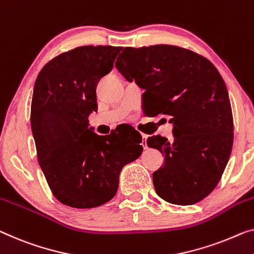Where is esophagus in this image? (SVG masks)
I'll return each instance as SVG.
<instances>
[{
    "label": "esophagus",
    "instance_id": "34e87169",
    "mask_svg": "<svg viewBox=\"0 0 254 254\" xmlns=\"http://www.w3.org/2000/svg\"><path fill=\"white\" fill-rule=\"evenodd\" d=\"M141 145L143 146V148H145V149L148 148V146H147V135L146 134H142V142H141Z\"/></svg>",
    "mask_w": 254,
    "mask_h": 254
}]
</instances>
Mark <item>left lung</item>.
<instances>
[{
  "mask_svg": "<svg viewBox=\"0 0 254 254\" xmlns=\"http://www.w3.org/2000/svg\"><path fill=\"white\" fill-rule=\"evenodd\" d=\"M128 82H135L151 116H170L173 140L153 135L150 148L164 156L153 173L161 198L191 205L217 186L233 148V114L228 91L213 64L175 45L126 48L115 63Z\"/></svg>",
  "mask_w": 254,
  "mask_h": 254,
  "instance_id": "1",
  "label": "left lung"
}]
</instances>
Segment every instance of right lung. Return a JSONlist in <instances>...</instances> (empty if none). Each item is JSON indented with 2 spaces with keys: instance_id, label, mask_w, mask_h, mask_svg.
Wrapping results in <instances>:
<instances>
[{
  "instance_id": "obj_1",
  "label": "right lung",
  "mask_w": 254,
  "mask_h": 254,
  "mask_svg": "<svg viewBox=\"0 0 254 254\" xmlns=\"http://www.w3.org/2000/svg\"><path fill=\"white\" fill-rule=\"evenodd\" d=\"M121 50L76 48L49 62L35 81L30 126L37 158L56 198L65 205L90 209L107 203L116 194L122 169L142 153L134 128L98 135L89 127V115L98 109V82L111 73Z\"/></svg>"
}]
</instances>
